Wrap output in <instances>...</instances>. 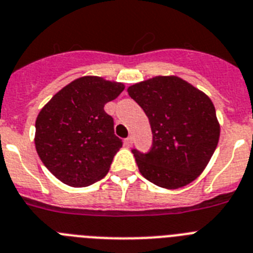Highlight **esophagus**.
<instances>
[{
    "label": "esophagus",
    "mask_w": 253,
    "mask_h": 253,
    "mask_svg": "<svg viewBox=\"0 0 253 253\" xmlns=\"http://www.w3.org/2000/svg\"><path fill=\"white\" fill-rule=\"evenodd\" d=\"M125 145H126L127 148H131V146H132V139H131V137L125 139Z\"/></svg>",
    "instance_id": "esophagus-1"
}]
</instances>
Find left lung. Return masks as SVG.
I'll list each match as a JSON object with an SVG mask.
<instances>
[{
	"instance_id": "obj_1",
	"label": "left lung",
	"mask_w": 253,
	"mask_h": 253,
	"mask_svg": "<svg viewBox=\"0 0 253 253\" xmlns=\"http://www.w3.org/2000/svg\"><path fill=\"white\" fill-rule=\"evenodd\" d=\"M127 92L149 118V153L132 150L140 173L165 189L194 181L209 165L220 139V123L207 95L177 76H156Z\"/></svg>"
}]
</instances>
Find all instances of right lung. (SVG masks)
Here are the masks:
<instances>
[{
  "label": "right lung",
  "instance_id": "right-lung-1",
  "mask_svg": "<svg viewBox=\"0 0 253 253\" xmlns=\"http://www.w3.org/2000/svg\"><path fill=\"white\" fill-rule=\"evenodd\" d=\"M125 84L97 76L72 81L51 97L36 120L35 144L42 163L61 182L88 186L107 175L122 141L104 105Z\"/></svg>",
  "mask_w": 253,
  "mask_h": 253
}]
</instances>
